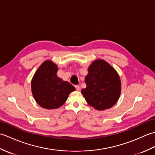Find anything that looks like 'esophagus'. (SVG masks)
<instances>
[{"instance_id": "1", "label": "esophagus", "mask_w": 155, "mask_h": 155, "mask_svg": "<svg viewBox=\"0 0 155 155\" xmlns=\"http://www.w3.org/2000/svg\"><path fill=\"white\" fill-rule=\"evenodd\" d=\"M74 87L76 88V90H77V91H81V87L78 86V85H75Z\"/></svg>"}]
</instances>
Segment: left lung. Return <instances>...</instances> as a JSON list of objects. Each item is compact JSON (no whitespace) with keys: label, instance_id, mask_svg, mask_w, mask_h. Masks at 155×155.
I'll list each match as a JSON object with an SVG mask.
<instances>
[{"label":"left lung","instance_id":"1","mask_svg":"<svg viewBox=\"0 0 155 155\" xmlns=\"http://www.w3.org/2000/svg\"><path fill=\"white\" fill-rule=\"evenodd\" d=\"M88 72L84 80L87 87L81 91L88 104L98 110L113 107L121 92L120 79L115 69L98 59L89 66Z\"/></svg>","mask_w":155,"mask_h":155}]
</instances>
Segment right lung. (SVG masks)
<instances>
[{
  "mask_svg": "<svg viewBox=\"0 0 155 155\" xmlns=\"http://www.w3.org/2000/svg\"><path fill=\"white\" fill-rule=\"evenodd\" d=\"M58 67L51 61L42 63L31 81L32 93L37 103L46 109H56L67 101L75 88L57 77Z\"/></svg>",
  "mask_w": 155,
  "mask_h": 155,
  "instance_id": "obj_1",
  "label": "right lung"
}]
</instances>
